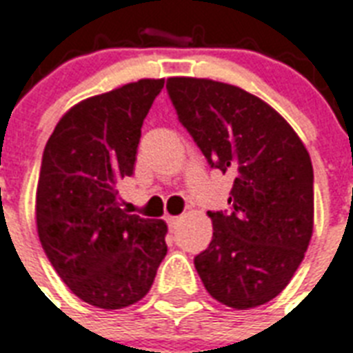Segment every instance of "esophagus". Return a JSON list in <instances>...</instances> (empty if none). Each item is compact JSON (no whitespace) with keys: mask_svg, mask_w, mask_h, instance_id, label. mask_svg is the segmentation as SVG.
<instances>
[{"mask_svg":"<svg viewBox=\"0 0 353 353\" xmlns=\"http://www.w3.org/2000/svg\"><path fill=\"white\" fill-rule=\"evenodd\" d=\"M179 221H181V216H168V218H166V223H168L170 229H174Z\"/></svg>","mask_w":353,"mask_h":353,"instance_id":"34e87169","label":"esophagus"}]
</instances>
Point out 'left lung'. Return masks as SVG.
Returning a JSON list of instances; mask_svg holds the SVG:
<instances>
[{
  "label": "left lung",
  "instance_id": "8db88e82",
  "mask_svg": "<svg viewBox=\"0 0 353 353\" xmlns=\"http://www.w3.org/2000/svg\"><path fill=\"white\" fill-rule=\"evenodd\" d=\"M177 119L210 168L234 177L229 210H209L212 240L194 258L205 290L236 310L290 284L313 232V166L293 128L258 97L207 79H168Z\"/></svg>",
  "mask_w": 353,
  "mask_h": 353
}]
</instances>
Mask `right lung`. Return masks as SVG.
I'll list each match as a JSON object with an SVG mask.
<instances>
[{
  "label": "right lung",
  "instance_id": "1",
  "mask_svg": "<svg viewBox=\"0 0 353 353\" xmlns=\"http://www.w3.org/2000/svg\"><path fill=\"white\" fill-rule=\"evenodd\" d=\"M163 85V79H144L80 102L60 119L41 157V247L69 290L102 310L141 301L166 254L165 221L128 214L119 201Z\"/></svg>",
  "mask_w": 353,
  "mask_h": 353
}]
</instances>
